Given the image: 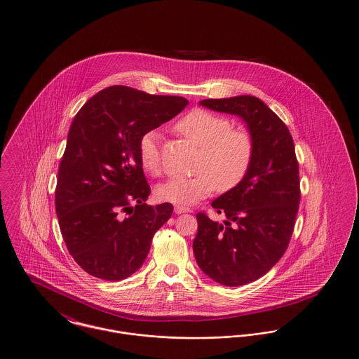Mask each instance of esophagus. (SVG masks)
<instances>
[{
    "label": "esophagus",
    "instance_id": "34e87169",
    "mask_svg": "<svg viewBox=\"0 0 359 359\" xmlns=\"http://www.w3.org/2000/svg\"><path fill=\"white\" fill-rule=\"evenodd\" d=\"M191 210L187 207H183V205H175V212L176 214H184V212H189Z\"/></svg>",
    "mask_w": 359,
    "mask_h": 359
}]
</instances>
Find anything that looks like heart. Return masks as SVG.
<instances>
[{"label": "heart", "mask_w": 359, "mask_h": 359, "mask_svg": "<svg viewBox=\"0 0 359 359\" xmlns=\"http://www.w3.org/2000/svg\"><path fill=\"white\" fill-rule=\"evenodd\" d=\"M177 133L201 147L195 173L191 177H172L156 189L158 199L177 205H191L205 199L215 188L229 192L246 177L255 157V140L245 129L231 128L226 117L195 109L176 122ZM141 167L158 176L161 154L158 133H144L137 147Z\"/></svg>", "instance_id": "b5f03b06"}]
</instances>
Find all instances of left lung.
<instances>
[{
  "instance_id": "left-lung-1",
  "label": "left lung",
  "mask_w": 359,
  "mask_h": 359,
  "mask_svg": "<svg viewBox=\"0 0 359 359\" xmlns=\"http://www.w3.org/2000/svg\"><path fill=\"white\" fill-rule=\"evenodd\" d=\"M201 104L242 117L255 140L246 177L211 203L226 221L198 212L192 245L198 265L210 278L239 287L271 271L290 245L302 195L299 161L290 129L256 97L203 100Z\"/></svg>"
}]
</instances>
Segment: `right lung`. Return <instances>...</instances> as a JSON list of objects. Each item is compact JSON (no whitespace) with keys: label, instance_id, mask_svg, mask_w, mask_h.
Listing matches in <instances>:
<instances>
[{"label":"right lung","instance_id":"add662e5","mask_svg":"<svg viewBox=\"0 0 359 359\" xmlns=\"http://www.w3.org/2000/svg\"><path fill=\"white\" fill-rule=\"evenodd\" d=\"M187 104L183 97L110 86L75 116L59 165L55 208L69 253L87 273L107 281L135 273L154 233L171 218V203H145L151 187L137 147L144 133Z\"/></svg>","mask_w":359,"mask_h":359}]
</instances>
